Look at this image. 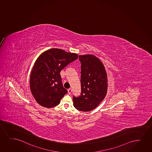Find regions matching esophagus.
Here are the masks:
<instances>
[{
	"instance_id": "obj_1",
	"label": "esophagus",
	"mask_w": 152,
	"mask_h": 152,
	"mask_svg": "<svg viewBox=\"0 0 152 152\" xmlns=\"http://www.w3.org/2000/svg\"><path fill=\"white\" fill-rule=\"evenodd\" d=\"M71 92H72V89H71V88H69V89L68 90V94H71Z\"/></svg>"
}]
</instances>
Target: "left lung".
<instances>
[{"label": "left lung", "mask_w": 152, "mask_h": 152, "mask_svg": "<svg viewBox=\"0 0 152 152\" xmlns=\"http://www.w3.org/2000/svg\"><path fill=\"white\" fill-rule=\"evenodd\" d=\"M81 63V93L73 96V106L79 110H94L104 100L107 91V77L103 64L94 55L79 56Z\"/></svg>", "instance_id": "left-lung-1"}]
</instances>
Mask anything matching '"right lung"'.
<instances>
[{"mask_svg": "<svg viewBox=\"0 0 152 152\" xmlns=\"http://www.w3.org/2000/svg\"><path fill=\"white\" fill-rule=\"evenodd\" d=\"M77 58L76 53L58 48L49 49L39 56L31 71L30 87L39 105L51 108L60 104L67 93L62 84L60 72Z\"/></svg>", "mask_w": 152, "mask_h": 152, "instance_id": "1", "label": "right lung"}]
</instances>
